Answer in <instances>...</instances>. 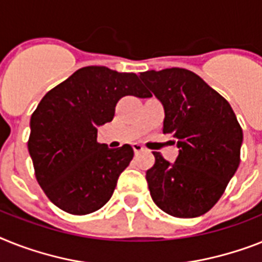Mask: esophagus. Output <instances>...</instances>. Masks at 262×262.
Segmentation results:
<instances>
[{
	"label": "esophagus",
	"instance_id": "obj_1",
	"mask_svg": "<svg viewBox=\"0 0 262 262\" xmlns=\"http://www.w3.org/2000/svg\"><path fill=\"white\" fill-rule=\"evenodd\" d=\"M133 148H134V151H135V152H142V151H144V147L142 146L140 143H134Z\"/></svg>",
	"mask_w": 262,
	"mask_h": 262
}]
</instances>
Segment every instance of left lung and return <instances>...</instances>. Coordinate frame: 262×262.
Returning a JSON list of instances; mask_svg holds the SVG:
<instances>
[{"label": "left lung", "instance_id": "left-lung-1", "mask_svg": "<svg viewBox=\"0 0 262 262\" xmlns=\"http://www.w3.org/2000/svg\"><path fill=\"white\" fill-rule=\"evenodd\" d=\"M139 77L165 108L163 133L172 134L179 148L174 163L154 152L146 172L151 198L172 217H200L238 168L241 126L228 101L191 71H147Z\"/></svg>", "mask_w": 262, "mask_h": 262}]
</instances>
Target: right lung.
<instances>
[{
  "label": "right lung",
  "instance_id": "add662e5",
  "mask_svg": "<svg viewBox=\"0 0 262 262\" xmlns=\"http://www.w3.org/2000/svg\"><path fill=\"white\" fill-rule=\"evenodd\" d=\"M127 95L151 96L135 73L92 66L77 69L38 103L28 150L38 185L61 210L94 213L112 196L134 150L99 143L97 128L111 122L116 103Z\"/></svg>",
  "mask_w": 262,
  "mask_h": 262
}]
</instances>
